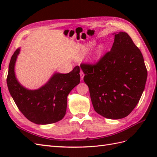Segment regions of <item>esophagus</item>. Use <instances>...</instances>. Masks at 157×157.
<instances>
[{
	"mask_svg": "<svg viewBox=\"0 0 157 157\" xmlns=\"http://www.w3.org/2000/svg\"><path fill=\"white\" fill-rule=\"evenodd\" d=\"M79 74H80V78L82 80L83 79H84V73H83L82 71H80V73H79Z\"/></svg>",
	"mask_w": 157,
	"mask_h": 157,
	"instance_id": "34e87169",
	"label": "esophagus"
}]
</instances>
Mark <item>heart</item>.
I'll use <instances>...</instances> for the list:
<instances>
[{
    "mask_svg": "<svg viewBox=\"0 0 157 157\" xmlns=\"http://www.w3.org/2000/svg\"><path fill=\"white\" fill-rule=\"evenodd\" d=\"M94 44H95L94 42H90L89 44L86 45V47L83 48L81 51L80 54H79L78 56H77V57H76L77 59H80L82 57H84V55H86L88 53L89 49L91 48L92 47H93V46H94ZM103 52H104V46H103L102 44L99 45L98 47L96 48V49L95 50V51L94 52V53H93V55H92L93 61H98V60L101 57Z\"/></svg>",
    "mask_w": 157,
    "mask_h": 157,
    "instance_id": "1",
    "label": "heart"
}]
</instances>
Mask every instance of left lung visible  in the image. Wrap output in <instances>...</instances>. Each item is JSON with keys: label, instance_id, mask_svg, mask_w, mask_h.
<instances>
[{"label": "left lung", "instance_id": "left-lung-1", "mask_svg": "<svg viewBox=\"0 0 157 157\" xmlns=\"http://www.w3.org/2000/svg\"><path fill=\"white\" fill-rule=\"evenodd\" d=\"M114 42L94 65L83 64L93 107L105 118L119 119L130 114L145 88L147 70L141 51L125 32L113 34Z\"/></svg>", "mask_w": 157, "mask_h": 157}]
</instances>
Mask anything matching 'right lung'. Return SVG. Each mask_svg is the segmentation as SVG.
<instances>
[{"label": "right lung", "instance_id": "1", "mask_svg": "<svg viewBox=\"0 0 157 157\" xmlns=\"http://www.w3.org/2000/svg\"><path fill=\"white\" fill-rule=\"evenodd\" d=\"M20 48L13 55L9 66L6 83L9 91L19 111L29 121L38 125H46L61 120L67 110V98L80 82L79 67L71 72H56L47 83L37 90H29L16 78L15 65Z\"/></svg>", "mask_w": 157, "mask_h": 157}]
</instances>
